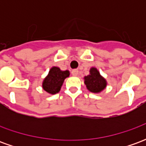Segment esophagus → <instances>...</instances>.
<instances>
[{
	"label": "esophagus",
	"mask_w": 146,
	"mask_h": 146,
	"mask_svg": "<svg viewBox=\"0 0 146 146\" xmlns=\"http://www.w3.org/2000/svg\"><path fill=\"white\" fill-rule=\"evenodd\" d=\"M72 75H73V76H77V75H78V70H72Z\"/></svg>",
	"instance_id": "34e87169"
}]
</instances>
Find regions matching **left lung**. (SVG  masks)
Segmentation results:
<instances>
[{"label": "left lung", "instance_id": "8db88e82", "mask_svg": "<svg viewBox=\"0 0 146 146\" xmlns=\"http://www.w3.org/2000/svg\"><path fill=\"white\" fill-rule=\"evenodd\" d=\"M84 84L88 90L93 93L101 92L107 85L106 79L100 75V73L95 67L91 68L90 74L84 76Z\"/></svg>", "mask_w": 146, "mask_h": 146}]
</instances>
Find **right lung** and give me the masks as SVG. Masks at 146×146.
<instances>
[{"instance_id":"obj_1","label":"right lung","mask_w":146,"mask_h":146,"mask_svg":"<svg viewBox=\"0 0 146 146\" xmlns=\"http://www.w3.org/2000/svg\"><path fill=\"white\" fill-rule=\"evenodd\" d=\"M70 76V71L61 70L58 67L53 66L49 70L48 76L42 83V88L49 94L54 95L60 91L64 80Z\"/></svg>"}]
</instances>
